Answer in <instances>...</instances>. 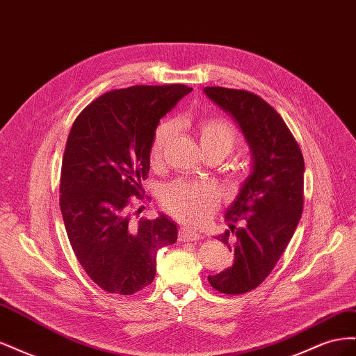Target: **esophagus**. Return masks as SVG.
<instances>
[{
	"label": "esophagus",
	"mask_w": 356,
	"mask_h": 356,
	"mask_svg": "<svg viewBox=\"0 0 356 356\" xmlns=\"http://www.w3.org/2000/svg\"><path fill=\"white\" fill-rule=\"evenodd\" d=\"M178 239L179 242H196L202 239V236L195 232H190L188 229H181L178 233Z\"/></svg>",
	"instance_id": "esophagus-1"
}]
</instances>
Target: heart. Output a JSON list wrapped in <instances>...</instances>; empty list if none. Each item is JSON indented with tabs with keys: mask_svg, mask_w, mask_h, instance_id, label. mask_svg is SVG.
Returning <instances> with one entry per match:
<instances>
[{
	"mask_svg": "<svg viewBox=\"0 0 356 356\" xmlns=\"http://www.w3.org/2000/svg\"><path fill=\"white\" fill-rule=\"evenodd\" d=\"M200 147L207 154L221 153L229 154L238 143V132L234 126L221 117H204L195 126ZM175 134V124L172 122L160 123L153 135L149 145V160L160 163L165 148ZM220 202L218 190L207 182L174 181L160 193V203L172 217L193 227L207 224L213 209Z\"/></svg>",
	"mask_w": 356,
	"mask_h": 356,
	"instance_id": "1",
	"label": "heart"
}]
</instances>
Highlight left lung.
<instances>
[{"instance_id": "1", "label": "left lung", "mask_w": 356, "mask_h": 356, "mask_svg": "<svg viewBox=\"0 0 356 356\" xmlns=\"http://www.w3.org/2000/svg\"><path fill=\"white\" fill-rule=\"evenodd\" d=\"M204 93L239 123L252 153V172L225 212L230 230L218 239L233 266L208 276L222 294L250 293L264 282L285 251L303 212L305 159L284 118L260 96L220 86Z\"/></svg>"}]
</instances>
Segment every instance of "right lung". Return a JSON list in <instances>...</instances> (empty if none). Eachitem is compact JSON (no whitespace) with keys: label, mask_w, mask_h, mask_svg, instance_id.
I'll return each mask as SVG.
<instances>
[{"label":"right lung","mask_w":356,"mask_h":356,"mask_svg":"<svg viewBox=\"0 0 356 356\" xmlns=\"http://www.w3.org/2000/svg\"><path fill=\"white\" fill-rule=\"evenodd\" d=\"M184 84L132 86L95 99L75 118L62 159L59 204L72 251L92 281L110 294L131 296L156 276L160 248L178 229L161 213L139 218L156 127L184 95Z\"/></svg>","instance_id":"obj_1"}]
</instances>
